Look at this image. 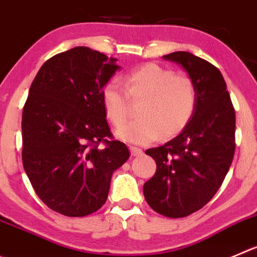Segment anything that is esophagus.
<instances>
[{
  "label": "esophagus",
  "mask_w": 257,
  "mask_h": 257,
  "mask_svg": "<svg viewBox=\"0 0 257 257\" xmlns=\"http://www.w3.org/2000/svg\"><path fill=\"white\" fill-rule=\"evenodd\" d=\"M130 151L134 156H140V155H143V153H144L143 149L136 148V146H130Z\"/></svg>",
  "instance_id": "1"
}]
</instances>
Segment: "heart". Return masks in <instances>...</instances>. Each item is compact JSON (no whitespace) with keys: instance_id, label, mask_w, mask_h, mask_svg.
<instances>
[{"instance_id":"heart-1","label":"heart","mask_w":257,"mask_h":257,"mask_svg":"<svg viewBox=\"0 0 257 257\" xmlns=\"http://www.w3.org/2000/svg\"><path fill=\"white\" fill-rule=\"evenodd\" d=\"M124 88L116 80L102 89V103L114 127L125 121L131 101H142L139 118L117 130V135L134 144H149L182 133L194 114L197 89L187 75L155 63L135 68L124 77ZM126 90L124 91V89Z\"/></svg>"}]
</instances>
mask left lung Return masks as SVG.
I'll list each match as a JSON object with an SVG mask.
<instances>
[{"label":"left lung","instance_id":"1","mask_svg":"<svg viewBox=\"0 0 257 257\" xmlns=\"http://www.w3.org/2000/svg\"><path fill=\"white\" fill-rule=\"evenodd\" d=\"M163 58L187 70L197 89V107L180 135L146 150L156 172L144 184V195L159 214L182 218L203 208L223 183L233 160L236 114L218 68L188 51Z\"/></svg>","mask_w":257,"mask_h":257}]
</instances>
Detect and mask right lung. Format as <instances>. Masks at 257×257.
Listing matches in <instances>:
<instances>
[{"label":"right lung","instance_id":"1","mask_svg":"<svg viewBox=\"0 0 257 257\" xmlns=\"http://www.w3.org/2000/svg\"><path fill=\"white\" fill-rule=\"evenodd\" d=\"M87 46L46 60L23 109V164L34 190L53 211L84 217L108 197L112 173L130 156L113 140L102 89L118 65Z\"/></svg>","mask_w":257,"mask_h":257}]
</instances>
